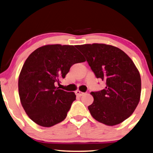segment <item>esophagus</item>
Returning a JSON list of instances; mask_svg holds the SVG:
<instances>
[{
	"label": "esophagus",
	"instance_id": "1",
	"mask_svg": "<svg viewBox=\"0 0 153 153\" xmlns=\"http://www.w3.org/2000/svg\"><path fill=\"white\" fill-rule=\"evenodd\" d=\"M75 93H76V95L77 96H79V97H81V96H82L85 94V93H82L81 91H75Z\"/></svg>",
	"mask_w": 153,
	"mask_h": 153
}]
</instances>
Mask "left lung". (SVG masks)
Here are the masks:
<instances>
[{
  "mask_svg": "<svg viewBox=\"0 0 153 153\" xmlns=\"http://www.w3.org/2000/svg\"><path fill=\"white\" fill-rule=\"evenodd\" d=\"M97 79L106 82L88 109L93 118L107 126L119 124L134 111L140 101L141 79L131 58L118 48L104 44L76 45Z\"/></svg>",
  "mask_w": 153,
  "mask_h": 153,
  "instance_id": "left-lung-1",
  "label": "left lung"
}]
</instances>
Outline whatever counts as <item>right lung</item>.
<instances>
[{"label": "right lung", "mask_w": 153, "mask_h": 153, "mask_svg": "<svg viewBox=\"0 0 153 153\" xmlns=\"http://www.w3.org/2000/svg\"><path fill=\"white\" fill-rule=\"evenodd\" d=\"M74 46L44 45L33 51L23 64L18 82L21 103L39 126L51 127L62 122L76 100L74 92L55 86L73 64L86 60Z\"/></svg>", "instance_id": "1"}]
</instances>
